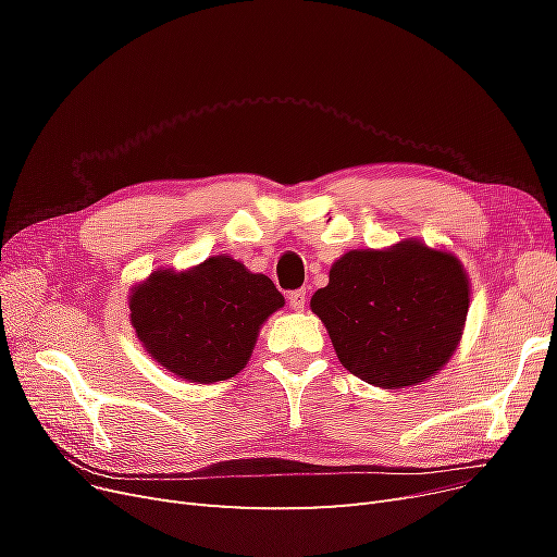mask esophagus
<instances>
[{
  "label": "esophagus",
  "mask_w": 557,
  "mask_h": 557,
  "mask_svg": "<svg viewBox=\"0 0 557 557\" xmlns=\"http://www.w3.org/2000/svg\"><path fill=\"white\" fill-rule=\"evenodd\" d=\"M288 305L293 311H305L307 307V290H293L288 295Z\"/></svg>",
  "instance_id": "obj_1"
}]
</instances>
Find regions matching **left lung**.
Instances as JSON below:
<instances>
[{"mask_svg":"<svg viewBox=\"0 0 557 557\" xmlns=\"http://www.w3.org/2000/svg\"><path fill=\"white\" fill-rule=\"evenodd\" d=\"M469 299L455 252L404 239L344 252L330 283L313 293L311 311L350 374L399 391L442 372L460 346Z\"/></svg>","mask_w":557,"mask_h":557,"instance_id":"8db88e82","label":"left lung"}]
</instances>
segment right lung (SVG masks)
I'll use <instances>...</instances> for the list:
<instances>
[{
    "mask_svg": "<svg viewBox=\"0 0 557 557\" xmlns=\"http://www.w3.org/2000/svg\"><path fill=\"white\" fill-rule=\"evenodd\" d=\"M127 305L150 358L176 379L215 383L248 364L260 327L285 299L272 278L223 252L183 272L158 267L132 285Z\"/></svg>",
    "mask_w": 557,
    "mask_h": 557,
    "instance_id": "obj_1",
    "label": "right lung"
}]
</instances>
